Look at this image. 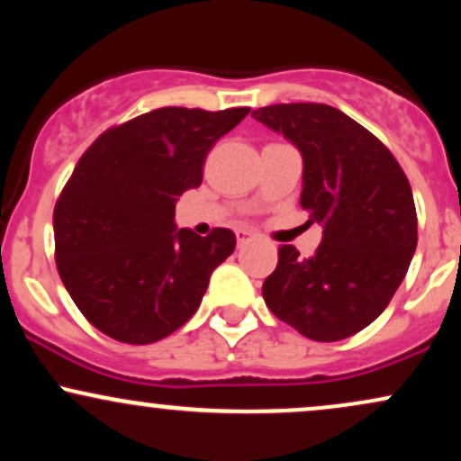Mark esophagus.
Segmentation results:
<instances>
[{
    "instance_id": "34e87169",
    "label": "esophagus",
    "mask_w": 461,
    "mask_h": 461,
    "mask_svg": "<svg viewBox=\"0 0 461 461\" xmlns=\"http://www.w3.org/2000/svg\"><path fill=\"white\" fill-rule=\"evenodd\" d=\"M253 238V234L249 230H236V240H238V245H247L249 240H251Z\"/></svg>"
}]
</instances>
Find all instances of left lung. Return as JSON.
I'll use <instances>...</instances> for the list:
<instances>
[{"mask_svg": "<svg viewBox=\"0 0 461 461\" xmlns=\"http://www.w3.org/2000/svg\"><path fill=\"white\" fill-rule=\"evenodd\" d=\"M253 116L299 147L301 205L322 225L314 256L277 249L262 297L279 321L336 342L377 319L403 282L418 242L411 186L393 151L325 104H275Z\"/></svg>", "mask_w": 461, "mask_h": 461, "instance_id": "left-lung-1", "label": "left lung"}]
</instances>
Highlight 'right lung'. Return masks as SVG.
Here are the masks:
<instances>
[{
    "instance_id": "obj_1",
    "label": "right lung",
    "mask_w": 461,
    "mask_h": 461,
    "mask_svg": "<svg viewBox=\"0 0 461 461\" xmlns=\"http://www.w3.org/2000/svg\"><path fill=\"white\" fill-rule=\"evenodd\" d=\"M251 108H158L105 130L54 208L56 267L86 321L128 345L171 336L199 308L236 236L176 230V201L203 179L208 151Z\"/></svg>"
}]
</instances>
